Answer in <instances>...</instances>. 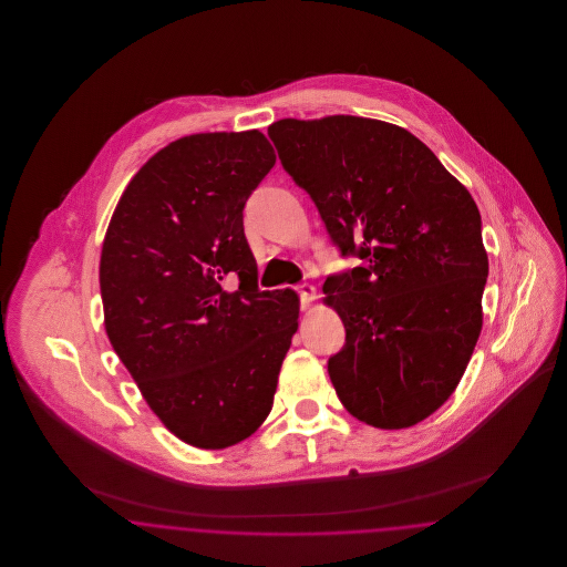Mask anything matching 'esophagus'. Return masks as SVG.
Segmentation results:
<instances>
[{"label":"esophagus","mask_w":567,"mask_h":567,"mask_svg":"<svg viewBox=\"0 0 567 567\" xmlns=\"http://www.w3.org/2000/svg\"><path fill=\"white\" fill-rule=\"evenodd\" d=\"M297 293H299V299H301V308L306 310L312 303L315 296H317V289L310 282H303V285L297 287Z\"/></svg>","instance_id":"34e87169"}]
</instances>
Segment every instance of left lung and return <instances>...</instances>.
Listing matches in <instances>:
<instances>
[{
  "mask_svg": "<svg viewBox=\"0 0 567 567\" xmlns=\"http://www.w3.org/2000/svg\"><path fill=\"white\" fill-rule=\"evenodd\" d=\"M344 257L324 280L347 342L327 370L340 402L380 430L421 423L457 389L483 329L488 259L476 202L398 125L349 114L268 127Z\"/></svg>",
  "mask_w": 567,
  "mask_h": 567,
  "instance_id": "left-lung-1",
  "label": "left lung"
}]
</instances>
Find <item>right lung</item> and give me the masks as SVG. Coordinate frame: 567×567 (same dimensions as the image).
<instances>
[{"mask_svg":"<svg viewBox=\"0 0 567 567\" xmlns=\"http://www.w3.org/2000/svg\"><path fill=\"white\" fill-rule=\"evenodd\" d=\"M276 163L268 137H181L140 167L110 218L100 289L110 344L163 425L227 449L268 419L297 331L291 289L261 291L244 206Z\"/></svg>","mask_w":567,"mask_h":567,"instance_id":"1","label":"right lung"}]
</instances>
